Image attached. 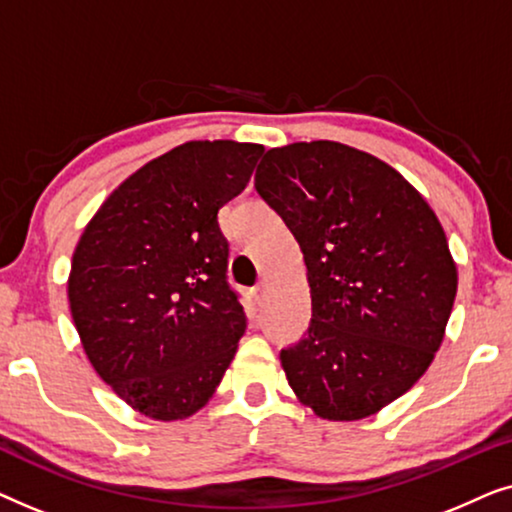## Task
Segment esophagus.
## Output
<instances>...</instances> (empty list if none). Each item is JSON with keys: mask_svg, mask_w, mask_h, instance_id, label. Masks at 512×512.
Instances as JSON below:
<instances>
[{"mask_svg": "<svg viewBox=\"0 0 512 512\" xmlns=\"http://www.w3.org/2000/svg\"><path fill=\"white\" fill-rule=\"evenodd\" d=\"M265 293H268V282H261L254 289V298H256V303L258 305H263V300H265Z\"/></svg>", "mask_w": 512, "mask_h": 512, "instance_id": "esophagus-1", "label": "esophagus"}]
</instances>
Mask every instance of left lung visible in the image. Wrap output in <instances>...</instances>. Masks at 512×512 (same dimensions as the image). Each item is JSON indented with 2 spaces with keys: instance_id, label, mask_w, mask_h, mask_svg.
<instances>
[{
  "instance_id": "left-lung-1",
  "label": "left lung",
  "mask_w": 512,
  "mask_h": 512,
  "mask_svg": "<svg viewBox=\"0 0 512 512\" xmlns=\"http://www.w3.org/2000/svg\"><path fill=\"white\" fill-rule=\"evenodd\" d=\"M256 191L303 251L305 338L279 352L298 401L354 422L403 396L443 342L457 265L445 230L394 167L340 142L265 153Z\"/></svg>"
}]
</instances>
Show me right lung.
Instances as JSON below:
<instances>
[{"label":"right lung","mask_w":512,"mask_h":512,"mask_svg":"<svg viewBox=\"0 0 512 512\" xmlns=\"http://www.w3.org/2000/svg\"><path fill=\"white\" fill-rule=\"evenodd\" d=\"M261 153L230 139L181 144L130 174L76 244L67 296L81 345L146 417H191L237 352L247 317L216 216Z\"/></svg>","instance_id":"obj_1"}]
</instances>
